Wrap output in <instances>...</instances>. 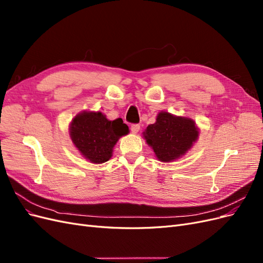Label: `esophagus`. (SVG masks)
<instances>
[{"instance_id":"34e87169","label":"esophagus","mask_w":263,"mask_h":263,"mask_svg":"<svg viewBox=\"0 0 263 263\" xmlns=\"http://www.w3.org/2000/svg\"><path fill=\"white\" fill-rule=\"evenodd\" d=\"M139 129H140V126L138 124H134L130 127V130H132L133 134H137L139 132Z\"/></svg>"}]
</instances>
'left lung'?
Here are the masks:
<instances>
[{"label": "left lung", "mask_w": 263, "mask_h": 263, "mask_svg": "<svg viewBox=\"0 0 263 263\" xmlns=\"http://www.w3.org/2000/svg\"><path fill=\"white\" fill-rule=\"evenodd\" d=\"M142 135L159 161L171 162L192 148L198 138V128L193 119L162 110Z\"/></svg>", "instance_id": "1"}]
</instances>
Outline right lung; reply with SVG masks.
I'll return each instance as SVG.
<instances>
[{
    "label": "right lung",
    "instance_id": "1",
    "mask_svg": "<svg viewBox=\"0 0 263 263\" xmlns=\"http://www.w3.org/2000/svg\"><path fill=\"white\" fill-rule=\"evenodd\" d=\"M70 137L80 154L92 163L108 161L118 139L129 132L122 118L109 121L101 112L83 110L70 123Z\"/></svg>",
    "mask_w": 263,
    "mask_h": 263
}]
</instances>
